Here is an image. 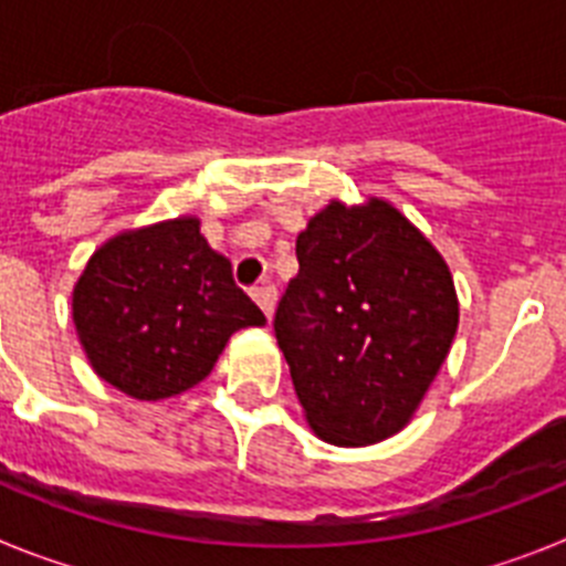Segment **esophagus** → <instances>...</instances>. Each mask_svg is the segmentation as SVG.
I'll return each instance as SVG.
<instances>
[{
    "instance_id": "1",
    "label": "esophagus",
    "mask_w": 566,
    "mask_h": 566,
    "mask_svg": "<svg viewBox=\"0 0 566 566\" xmlns=\"http://www.w3.org/2000/svg\"><path fill=\"white\" fill-rule=\"evenodd\" d=\"M252 297H254V303L263 308V314H266V317H272L274 306H277V289H274V283H263V286H254Z\"/></svg>"
}]
</instances>
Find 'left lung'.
<instances>
[{"label": "left lung", "instance_id": "left-lung-1", "mask_svg": "<svg viewBox=\"0 0 566 566\" xmlns=\"http://www.w3.org/2000/svg\"><path fill=\"white\" fill-rule=\"evenodd\" d=\"M297 263L274 334L308 424L352 448L391 437L451 352V272L385 201L328 203L300 232Z\"/></svg>", "mask_w": 566, "mask_h": 566}]
</instances>
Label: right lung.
<instances>
[{
  "label": "right lung",
  "mask_w": 566,
  "mask_h": 566,
  "mask_svg": "<svg viewBox=\"0 0 566 566\" xmlns=\"http://www.w3.org/2000/svg\"><path fill=\"white\" fill-rule=\"evenodd\" d=\"M73 319L98 377L135 399L187 391L238 328L266 323L195 218L104 243L78 277Z\"/></svg>",
  "instance_id": "obj_1"
}]
</instances>
